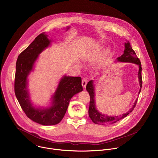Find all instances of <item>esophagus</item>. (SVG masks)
Masks as SVG:
<instances>
[{"mask_svg": "<svg viewBox=\"0 0 158 158\" xmlns=\"http://www.w3.org/2000/svg\"><path fill=\"white\" fill-rule=\"evenodd\" d=\"M87 83H88V80L86 78H83V80H82V83H81V85H82L83 88H86Z\"/></svg>", "mask_w": 158, "mask_h": 158, "instance_id": "1", "label": "esophagus"}]
</instances>
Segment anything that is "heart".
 I'll return each mask as SVG.
<instances>
[{
    "label": "heart",
    "instance_id": "heart-1",
    "mask_svg": "<svg viewBox=\"0 0 158 158\" xmlns=\"http://www.w3.org/2000/svg\"><path fill=\"white\" fill-rule=\"evenodd\" d=\"M101 48V46L99 45H94L93 46V47H91V48H89L88 50V54L94 51V50H96V51H98L99 49ZM110 52V50L109 49H106L105 51H104V54L105 56H107L109 54ZM102 65V59H100L96 64V66L97 67V68H99L100 67L101 65Z\"/></svg>",
    "mask_w": 158,
    "mask_h": 158
}]
</instances>
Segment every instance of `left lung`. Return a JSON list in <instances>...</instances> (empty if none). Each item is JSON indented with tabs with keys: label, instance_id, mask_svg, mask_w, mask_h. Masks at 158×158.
<instances>
[{
	"label": "left lung",
	"instance_id": "8db88e82",
	"mask_svg": "<svg viewBox=\"0 0 158 158\" xmlns=\"http://www.w3.org/2000/svg\"><path fill=\"white\" fill-rule=\"evenodd\" d=\"M125 49L123 51V54L119 57L117 59V61L119 62H128V63H132L136 64L138 66V81L139 85V90L138 92V94H139L141 86H142V78H141V64L137 57L135 51L131 48L130 44L128 41L125 43ZM94 81L91 80H90L86 87V91L89 93L90 96V102H89V107L88 110V114L91 120L96 124H100V125H104V124H111L117 122V121L123 118L127 115H128L130 112H132L134 107L136 106L137 99L135 100L132 107L126 113L122 114V115L119 116H109L107 115L102 114L97 109L96 106V101H95V85H94Z\"/></svg>",
	"mask_w": 158,
	"mask_h": 158
}]
</instances>
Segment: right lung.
I'll list each match as a JSON object with an SVG mask.
<instances>
[{
	"mask_svg": "<svg viewBox=\"0 0 158 158\" xmlns=\"http://www.w3.org/2000/svg\"><path fill=\"white\" fill-rule=\"evenodd\" d=\"M70 27H67L66 31ZM52 40L43 33L18 57L15 77V93L21 107L27 117L43 125L59 123L64 117L72 98L83 91L81 78L64 75L60 80L48 107H37L31 99L28 89V77L34 70L39 55L49 48Z\"/></svg>",
	"mask_w": 158,
	"mask_h": 158,
	"instance_id": "add662e5",
	"label": "right lung"
}]
</instances>
